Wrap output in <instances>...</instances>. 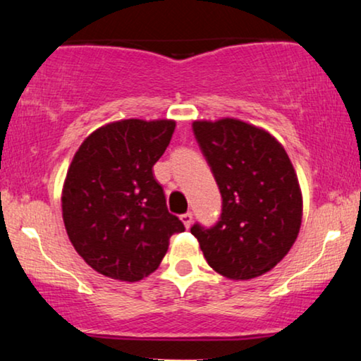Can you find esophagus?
<instances>
[{
	"label": "esophagus",
	"mask_w": 361,
	"mask_h": 361,
	"mask_svg": "<svg viewBox=\"0 0 361 361\" xmlns=\"http://www.w3.org/2000/svg\"><path fill=\"white\" fill-rule=\"evenodd\" d=\"M180 218H181V221H183V224H185V228H186V229H188L190 226H191V223H193V214H191L190 211H188V213L181 214Z\"/></svg>",
	"instance_id": "34e87169"
}]
</instances>
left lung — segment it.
<instances>
[{
	"label": "left lung",
	"mask_w": 361,
	"mask_h": 361,
	"mask_svg": "<svg viewBox=\"0 0 361 361\" xmlns=\"http://www.w3.org/2000/svg\"><path fill=\"white\" fill-rule=\"evenodd\" d=\"M193 132L223 196L209 229L195 224L206 261L231 281H249L276 267L302 224V191L284 147L238 118L195 120Z\"/></svg>",
	"instance_id": "8db88e82"
}]
</instances>
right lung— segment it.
I'll return each instance as SVG.
<instances>
[{
  "label": "right lung",
  "instance_id": "add662e5",
  "mask_svg": "<svg viewBox=\"0 0 361 361\" xmlns=\"http://www.w3.org/2000/svg\"><path fill=\"white\" fill-rule=\"evenodd\" d=\"M175 120L127 118L94 130L72 158L62 186V219L72 246L94 271L123 282L160 266L170 238L185 231L168 213L153 165Z\"/></svg>",
  "mask_w": 361,
  "mask_h": 361
}]
</instances>
